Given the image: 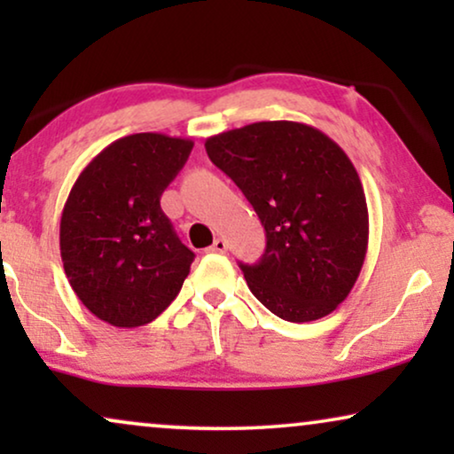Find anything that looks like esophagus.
<instances>
[{"instance_id":"obj_1","label":"esophagus","mask_w":454,"mask_h":454,"mask_svg":"<svg viewBox=\"0 0 454 454\" xmlns=\"http://www.w3.org/2000/svg\"><path fill=\"white\" fill-rule=\"evenodd\" d=\"M210 252H216V254H225L227 252V241L223 239V238H219V239H215V244L208 247Z\"/></svg>"}]
</instances>
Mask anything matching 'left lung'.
I'll return each instance as SVG.
<instances>
[{"mask_svg": "<svg viewBox=\"0 0 454 454\" xmlns=\"http://www.w3.org/2000/svg\"><path fill=\"white\" fill-rule=\"evenodd\" d=\"M208 159L256 210L266 250L247 287L289 322L325 318L349 295L368 250V204L337 142L300 121H258L207 140Z\"/></svg>", "mask_w": 454, "mask_h": 454, "instance_id": "8db88e82", "label": "left lung"}]
</instances>
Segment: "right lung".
I'll use <instances>...</instances> for the list:
<instances>
[{
  "mask_svg": "<svg viewBox=\"0 0 454 454\" xmlns=\"http://www.w3.org/2000/svg\"><path fill=\"white\" fill-rule=\"evenodd\" d=\"M192 146L154 132L126 136L72 185L59 223L61 262L78 300L107 325H148L188 277L194 252L179 241L160 196Z\"/></svg>",
  "mask_w": 454,
  "mask_h": 454,
  "instance_id": "obj_1",
  "label": "right lung"
}]
</instances>
